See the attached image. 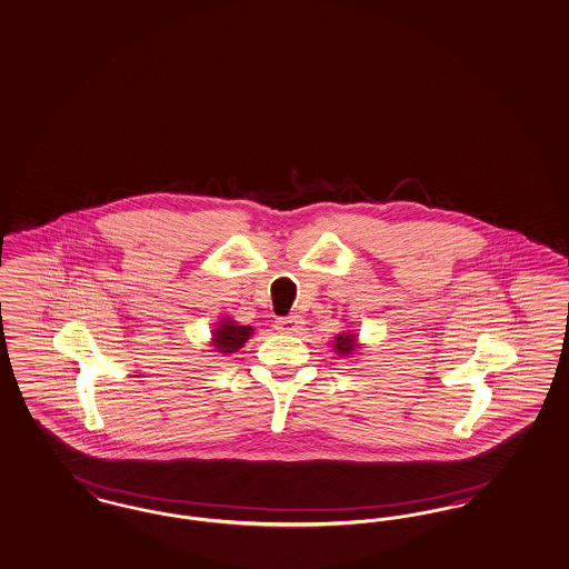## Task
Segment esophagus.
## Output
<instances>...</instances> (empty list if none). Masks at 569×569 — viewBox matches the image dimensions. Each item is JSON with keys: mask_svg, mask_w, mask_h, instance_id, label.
I'll use <instances>...</instances> for the list:
<instances>
[{"mask_svg": "<svg viewBox=\"0 0 569 569\" xmlns=\"http://www.w3.org/2000/svg\"><path fill=\"white\" fill-rule=\"evenodd\" d=\"M302 323H305V321H302L298 315H290V317L277 319V321H274V328H277V332L298 333L302 330Z\"/></svg>", "mask_w": 569, "mask_h": 569, "instance_id": "34e87169", "label": "esophagus"}]
</instances>
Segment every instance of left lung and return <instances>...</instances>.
<instances>
[{
    "label": "left lung",
    "instance_id": "8db88e82",
    "mask_svg": "<svg viewBox=\"0 0 569 569\" xmlns=\"http://www.w3.org/2000/svg\"><path fill=\"white\" fill-rule=\"evenodd\" d=\"M332 349L333 353L340 355V357H355L357 351H361L363 347L359 345V333L347 330V332L333 336Z\"/></svg>",
    "mask_w": 569,
    "mask_h": 569
}]
</instances>
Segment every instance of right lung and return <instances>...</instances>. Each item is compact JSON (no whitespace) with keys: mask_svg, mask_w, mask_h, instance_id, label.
<instances>
[{"mask_svg":"<svg viewBox=\"0 0 569 569\" xmlns=\"http://www.w3.org/2000/svg\"><path fill=\"white\" fill-rule=\"evenodd\" d=\"M254 333L252 326H239L236 319L224 317L220 319L212 330V338H210V347L212 351L220 355L237 353L248 338Z\"/></svg>","mask_w":569,"mask_h":569,"instance_id":"right-lung-1","label":"right lung"}]
</instances>
